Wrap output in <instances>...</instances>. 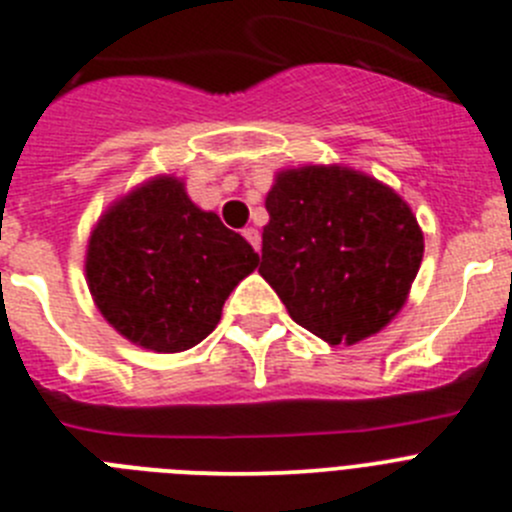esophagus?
I'll list each match as a JSON object with an SVG mask.
<instances>
[{"mask_svg": "<svg viewBox=\"0 0 512 512\" xmlns=\"http://www.w3.org/2000/svg\"><path fill=\"white\" fill-rule=\"evenodd\" d=\"M242 234H245V240L250 242L255 250H260V232H257L255 227H245V229H242Z\"/></svg>", "mask_w": 512, "mask_h": 512, "instance_id": "34e87169", "label": "esophagus"}]
</instances>
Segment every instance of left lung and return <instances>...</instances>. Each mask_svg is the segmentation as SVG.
Here are the masks:
<instances>
[{
    "mask_svg": "<svg viewBox=\"0 0 512 512\" xmlns=\"http://www.w3.org/2000/svg\"><path fill=\"white\" fill-rule=\"evenodd\" d=\"M265 207L260 275L298 326L353 346L394 321L422 265L424 234L391 186L310 164L278 171Z\"/></svg>",
    "mask_w": 512,
    "mask_h": 512,
    "instance_id": "1",
    "label": "left lung"
}]
</instances>
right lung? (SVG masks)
I'll use <instances>...</instances> for the list:
<instances>
[{
    "instance_id": "obj_1",
    "label": "right lung",
    "mask_w": 512,
    "mask_h": 512,
    "mask_svg": "<svg viewBox=\"0 0 512 512\" xmlns=\"http://www.w3.org/2000/svg\"><path fill=\"white\" fill-rule=\"evenodd\" d=\"M260 265L242 234L191 202L184 181L154 176L100 214L85 280L103 318L136 346L179 353L217 328L222 305Z\"/></svg>"
}]
</instances>
